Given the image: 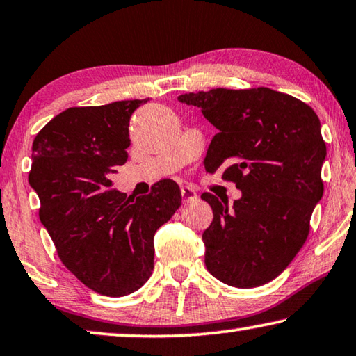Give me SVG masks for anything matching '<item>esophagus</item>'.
Masks as SVG:
<instances>
[{
  "instance_id": "esophagus-1",
  "label": "esophagus",
  "mask_w": 356,
  "mask_h": 356,
  "mask_svg": "<svg viewBox=\"0 0 356 356\" xmlns=\"http://www.w3.org/2000/svg\"><path fill=\"white\" fill-rule=\"evenodd\" d=\"M180 193H182L184 202H191V201L198 200V193H196V191L191 187H182L180 188Z\"/></svg>"
}]
</instances>
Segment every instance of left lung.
<instances>
[{"label":"left lung","instance_id":"obj_1","mask_svg":"<svg viewBox=\"0 0 356 356\" xmlns=\"http://www.w3.org/2000/svg\"><path fill=\"white\" fill-rule=\"evenodd\" d=\"M218 131L204 158L207 172L242 191L228 201L202 193L213 220L204 233V263L223 284L253 289L284 270L306 242L314 207L323 196L326 145L314 109L266 87L185 93Z\"/></svg>","mask_w":356,"mask_h":356}]
</instances>
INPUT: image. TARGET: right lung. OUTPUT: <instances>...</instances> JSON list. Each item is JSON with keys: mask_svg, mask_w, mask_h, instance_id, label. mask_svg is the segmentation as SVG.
I'll list each match as a JSON object with an SVG mask.
<instances>
[{"mask_svg": "<svg viewBox=\"0 0 356 356\" xmlns=\"http://www.w3.org/2000/svg\"><path fill=\"white\" fill-rule=\"evenodd\" d=\"M143 103L70 107L33 140L28 180L61 263L90 290L112 298L149 280L154 236L182 202L171 179L136 201L112 188L117 166L128 160L129 118Z\"/></svg>", "mask_w": 356, "mask_h": 356, "instance_id": "add662e5", "label": "right lung"}]
</instances>
